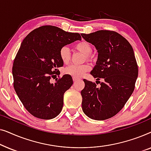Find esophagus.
<instances>
[{"label": "esophagus", "mask_w": 151, "mask_h": 151, "mask_svg": "<svg viewBox=\"0 0 151 151\" xmlns=\"http://www.w3.org/2000/svg\"><path fill=\"white\" fill-rule=\"evenodd\" d=\"M80 78H77V77H73V82H76L77 80H79Z\"/></svg>", "instance_id": "esophagus-1"}]
</instances>
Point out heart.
I'll use <instances>...</instances> for the list:
<instances>
[{"label": "heart", "instance_id": "1", "mask_svg": "<svg viewBox=\"0 0 151 151\" xmlns=\"http://www.w3.org/2000/svg\"><path fill=\"white\" fill-rule=\"evenodd\" d=\"M75 49L83 54L86 55V58L87 59L92 58V55H91V53L92 51V47L90 43L88 42L81 41V42H78L77 44L75 45ZM59 55L63 63H69L70 58H71V54H70V51L68 47H62L60 50ZM90 68L91 67L88 65H71L65 69V73L68 74V75L73 76V77H80V76H83L86 71H88Z\"/></svg>", "mask_w": 151, "mask_h": 151}]
</instances>
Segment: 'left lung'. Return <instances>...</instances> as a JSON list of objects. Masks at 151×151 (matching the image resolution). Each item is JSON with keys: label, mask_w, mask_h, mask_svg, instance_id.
I'll return each mask as SVG.
<instances>
[{"label": "left lung", "mask_w": 151, "mask_h": 151, "mask_svg": "<svg viewBox=\"0 0 151 151\" xmlns=\"http://www.w3.org/2000/svg\"><path fill=\"white\" fill-rule=\"evenodd\" d=\"M81 36L98 52L91 74L97 80H104L96 81L100 83L98 88L95 82L83 80L82 111L93 119L104 120L118 113L133 93L138 76L137 61L131 44L118 33L99 30Z\"/></svg>", "instance_id": "1"}]
</instances>
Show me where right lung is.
I'll return each mask as SVG.
<instances>
[{
    "mask_svg": "<svg viewBox=\"0 0 151 151\" xmlns=\"http://www.w3.org/2000/svg\"><path fill=\"white\" fill-rule=\"evenodd\" d=\"M81 40L78 33L65 32L52 25H44L31 32L21 43L14 60V88L27 111L39 119H50L60 114L64 93L73 84L68 74L51 83L63 63L62 47Z\"/></svg>",
    "mask_w": 151,
    "mask_h": 151,
    "instance_id": "add662e5",
    "label": "right lung"
}]
</instances>
